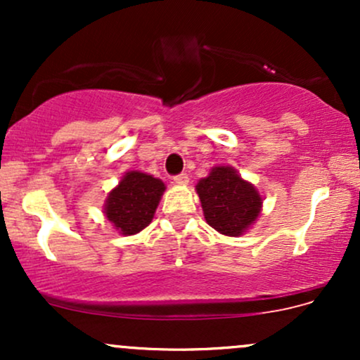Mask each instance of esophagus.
Returning <instances> with one entry per match:
<instances>
[{
    "label": "esophagus",
    "instance_id": "esophagus-1",
    "mask_svg": "<svg viewBox=\"0 0 360 360\" xmlns=\"http://www.w3.org/2000/svg\"><path fill=\"white\" fill-rule=\"evenodd\" d=\"M174 183L176 184H188L189 177H188V174H177V176H174Z\"/></svg>",
    "mask_w": 360,
    "mask_h": 360
}]
</instances>
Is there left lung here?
Segmentation results:
<instances>
[{
	"instance_id": "obj_1",
	"label": "left lung",
	"mask_w": 360,
	"mask_h": 360,
	"mask_svg": "<svg viewBox=\"0 0 360 360\" xmlns=\"http://www.w3.org/2000/svg\"><path fill=\"white\" fill-rule=\"evenodd\" d=\"M196 193L210 226L229 237H240L254 225L262 198L254 184L243 181L230 166H217L198 181Z\"/></svg>"
}]
</instances>
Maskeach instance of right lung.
Listing matches in <instances>:
<instances>
[{"instance_id":"1","label":"right lung","mask_w":360,"mask_h":360,"mask_svg":"<svg viewBox=\"0 0 360 360\" xmlns=\"http://www.w3.org/2000/svg\"><path fill=\"white\" fill-rule=\"evenodd\" d=\"M166 184L140 171H130L111 189L105 201V214L122 235H135L154 218Z\"/></svg>"}]
</instances>
